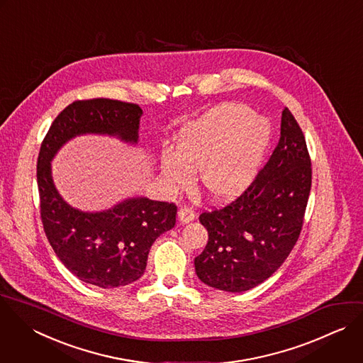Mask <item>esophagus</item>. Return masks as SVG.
<instances>
[{
    "label": "esophagus",
    "instance_id": "34e87169",
    "mask_svg": "<svg viewBox=\"0 0 363 363\" xmlns=\"http://www.w3.org/2000/svg\"><path fill=\"white\" fill-rule=\"evenodd\" d=\"M194 217H196V214L190 207H183L179 210V220L182 224L191 223L194 220Z\"/></svg>",
    "mask_w": 363,
    "mask_h": 363
}]
</instances>
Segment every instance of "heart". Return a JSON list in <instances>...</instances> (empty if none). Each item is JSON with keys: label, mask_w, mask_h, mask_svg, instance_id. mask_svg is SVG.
Returning <instances> with one entry per match:
<instances>
[{"label": "heart", "mask_w": 363, "mask_h": 363, "mask_svg": "<svg viewBox=\"0 0 363 363\" xmlns=\"http://www.w3.org/2000/svg\"><path fill=\"white\" fill-rule=\"evenodd\" d=\"M269 139V123L247 105H217L180 128L176 150L162 149V180L176 193L191 184L199 169L201 187L216 200H228L250 184Z\"/></svg>", "instance_id": "heart-1"}]
</instances>
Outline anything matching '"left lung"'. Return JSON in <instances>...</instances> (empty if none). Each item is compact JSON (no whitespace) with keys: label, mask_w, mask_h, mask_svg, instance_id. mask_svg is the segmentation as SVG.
Segmentation results:
<instances>
[{"label":"left lung","mask_w":363,"mask_h":363,"mask_svg":"<svg viewBox=\"0 0 363 363\" xmlns=\"http://www.w3.org/2000/svg\"><path fill=\"white\" fill-rule=\"evenodd\" d=\"M311 177L303 133L285 108L278 145L251 186L227 207L199 217L208 231L204 251L194 258L199 279L242 292L269 278L299 237Z\"/></svg>","instance_id":"left-lung-1"}]
</instances>
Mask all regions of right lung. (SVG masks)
Returning <instances> with one entry per match:
<instances>
[{
    "mask_svg": "<svg viewBox=\"0 0 363 363\" xmlns=\"http://www.w3.org/2000/svg\"><path fill=\"white\" fill-rule=\"evenodd\" d=\"M142 115L138 105L121 101L74 102L52 122L38 156L41 218L50 244L75 277L105 289L129 285L143 275L150 247L174 227L177 207L136 196L102 211H82L60 194L51 162L65 143L84 135L136 146Z\"/></svg>",
    "mask_w": 363,
    "mask_h": 363,
    "instance_id": "obj_1",
    "label": "right lung"
}]
</instances>
